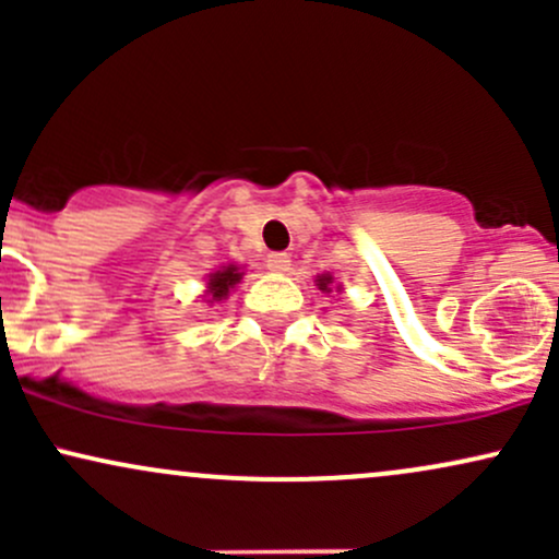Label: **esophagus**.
<instances>
[{"label":"esophagus","instance_id":"esophagus-1","mask_svg":"<svg viewBox=\"0 0 559 559\" xmlns=\"http://www.w3.org/2000/svg\"><path fill=\"white\" fill-rule=\"evenodd\" d=\"M267 267H271V271H275V273H286L288 267H292V254H286V252H273V254H267Z\"/></svg>","mask_w":559,"mask_h":559}]
</instances>
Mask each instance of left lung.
<instances>
[{
  "label": "left lung",
  "mask_w": 559,
  "mask_h": 559,
  "mask_svg": "<svg viewBox=\"0 0 559 559\" xmlns=\"http://www.w3.org/2000/svg\"><path fill=\"white\" fill-rule=\"evenodd\" d=\"M329 284H331V275H318V288H320V292H329Z\"/></svg>",
  "instance_id": "1"
}]
</instances>
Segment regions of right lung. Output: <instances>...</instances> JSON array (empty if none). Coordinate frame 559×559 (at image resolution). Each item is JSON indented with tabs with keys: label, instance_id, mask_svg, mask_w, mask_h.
Segmentation results:
<instances>
[{
	"label": "right lung",
	"instance_id": "right-lung-1",
	"mask_svg": "<svg viewBox=\"0 0 559 559\" xmlns=\"http://www.w3.org/2000/svg\"><path fill=\"white\" fill-rule=\"evenodd\" d=\"M241 275L243 273H239V267H236V265H228V267H223V271L210 275V284H207L210 297L217 299V301L226 299L230 288H234L241 281Z\"/></svg>",
	"mask_w": 559,
	"mask_h": 559
}]
</instances>
